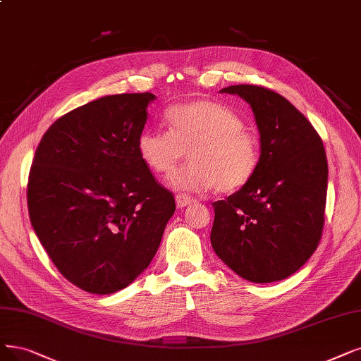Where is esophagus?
Listing matches in <instances>:
<instances>
[{
	"instance_id": "1",
	"label": "esophagus",
	"mask_w": 361,
	"mask_h": 361,
	"mask_svg": "<svg viewBox=\"0 0 361 361\" xmlns=\"http://www.w3.org/2000/svg\"><path fill=\"white\" fill-rule=\"evenodd\" d=\"M194 201H195V200H194L192 197L186 195V194H178V195H176V206H178L179 209H183V207H186V206L192 204Z\"/></svg>"
}]
</instances>
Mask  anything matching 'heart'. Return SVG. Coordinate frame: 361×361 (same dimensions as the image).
Here are the masks:
<instances>
[{
    "instance_id": "obj_1",
    "label": "heart",
    "mask_w": 361,
    "mask_h": 361,
    "mask_svg": "<svg viewBox=\"0 0 361 361\" xmlns=\"http://www.w3.org/2000/svg\"><path fill=\"white\" fill-rule=\"evenodd\" d=\"M166 121L170 132L140 133L137 152L149 170L164 176L175 171L188 152L191 163L170 178L171 186L231 194L253 179L261 158L259 140L233 109L198 99L169 109Z\"/></svg>"
}]
</instances>
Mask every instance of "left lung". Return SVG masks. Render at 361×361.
Wrapping results in <instances>:
<instances>
[{"instance_id": "8db88e82", "label": "left lung", "mask_w": 361, "mask_h": 361, "mask_svg": "<svg viewBox=\"0 0 361 361\" xmlns=\"http://www.w3.org/2000/svg\"><path fill=\"white\" fill-rule=\"evenodd\" d=\"M250 105L261 139L253 179L214 201L210 241L231 269L252 283L295 274L322 238L327 158L312 124L286 97L261 85H229Z\"/></svg>"}]
</instances>
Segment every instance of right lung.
I'll list each match as a JSON object with an SVG mask.
<instances>
[{
    "label": "right lung",
    "mask_w": 361,
    "mask_h": 361,
    "mask_svg": "<svg viewBox=\"0 0 361 361\" xmlns=\"http://www.w3.org/2000/svg\"><path fill=\"white\" fill-rule=\"evenodd\" d=\"M154 99H96L56 120L35 151L27 180L32 228L62 276L89 293L133 283L176 210L137 152Z\"/></svg>",
    "instance_id": "1"
}]
</instances>
